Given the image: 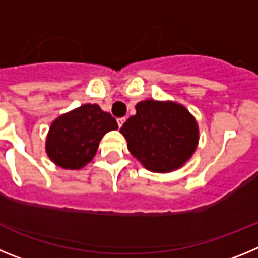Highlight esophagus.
Wrapping results in <instances>:
<instances>
[{"instance_id": "1", "label": "esophagus", "mask_w": 258, "mask_h": 258, "mask_svg": "<svg viewBox=\"0 0 258 258\" xmlns=\"http://www.w3.org/2000/svg\"><path fill=\"white\" fill-rule=\"evenodd\" d=\"M125 122V117H121V118H118L117 120V124H118V126L121 127L122 126V124H124Z\"/></svg>"}]
</instances>
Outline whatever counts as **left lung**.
<instances>
[{
    "mask_svg": "<svg viewBox=\"0 0 258 258\" xmlns=\"http://www.w3.org/2000/svg\"><path fill=\"white\" fill-rule=\"evenodd\" d=\"M136 111L120 129L132 155L152 172L181 168L197 149L195 118L183 106L172 102L143 101Z\"/></svg>",
    "mask_w": 258,
    "mask_h": 258,
    "instance_id": "left-lung-1",
    "label": "left lung"
}]
</instances>
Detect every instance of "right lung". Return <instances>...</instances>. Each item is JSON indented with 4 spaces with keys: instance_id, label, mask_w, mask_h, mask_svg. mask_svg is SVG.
Returning a JSON list of instances; mask_svg holds the SVG:
<instances>
[{
    "instance_id": "add662e5",
    "label": "right lung",
    "mask_w": 258,
    "mask_h": 258,
    "mask_svg": "<svg viewBox=\"0 0 258 258\" xmlns=\"http://www.w3.org/2000/svg\"><path fill=\"white\" fill-rule=\"evenodd\" d=\"M117 127L116 118L98 104H84L52 122L46 152L56 165L80 169L94 157L102 137Z\"/></svg>"
}]
</instances>
